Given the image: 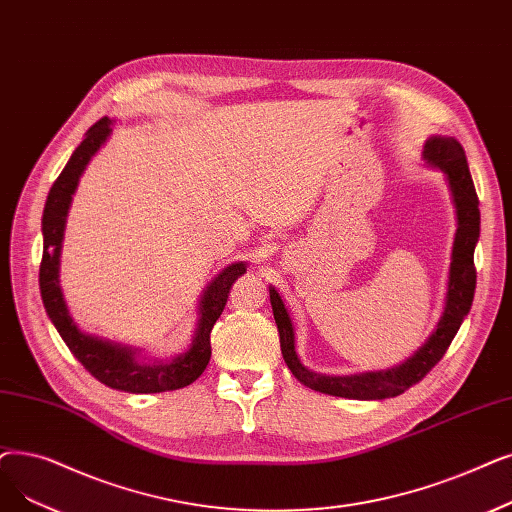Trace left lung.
<instances>
[{"mask_svg": "<svg viewBox=\"0 0 512 512\" xmlns=\"http://www.w3.org/2000/svg\"><path fill=\"white\" fill-rule=\"evenodd\" d=\"M422 161L433 169H439L443 177H446L456 213V234L452 247L446 301H443V311L435 330L406 362L393 368L345 376L322 374L301 364L295 349L293 318L288 314L280 293L274 286H270V303L278 326L284 362L305 387L347 399H385L404 393L406 389L425 379L427 372L443 358V353L448 351L460 324L471 311L477 284L473 255L479 240L481 215L469 163H466V154L460 142L448 136H431L425 142V146H422Z\"/></svg>", "mask_w": 512, "mask_h": 512, "instance_id": "1", "label": "left lung"}]
</instances>
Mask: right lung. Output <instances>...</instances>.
I'll use <instances>...</instances> for the list:
<instances>
[{"instance_id":"add662e5","label":"right lung","mask_w":512,"mask_h":512,"mask_svg":"<svg viewBox=\"0 0 512 512\" xmlns=\"http://www.w3.org/2000/svg\"><path fill=\"white\" fill-rule=\"evenodd\" d=\"M113 119H100L87 129L83 142L71 154L69 163L50 188L43 207L41 234L43 257L39 265V291L43 307L56 326L58 335L73 351L85 370L110 389L127 393H161L188 387L201 376L211 360V330L226 307L232 284L247 272V261H234L221 270L203 291L196 307V328L186 351L171 360L150 358L140 347L123 345L83 332L66 305L60 286V253L73 194L79 186L85 167L113 133Z\"/></svg>"}]
</instances>
